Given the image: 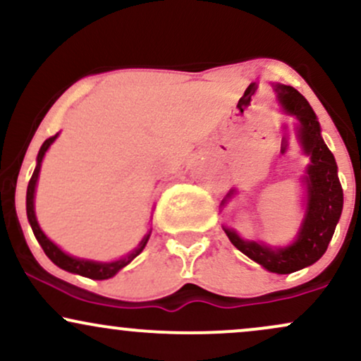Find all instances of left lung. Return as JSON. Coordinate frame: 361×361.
Returning <instances> with one entry per match:
<instances>
[{
  "mask_svg": "<svg viewBox=\"0 0 361 361\" xmlns=\"http://www.w3.org/2000/svg\"><path fill=\"white\" fill-rule=\"evenodd\" d=\"M275 91L285 110L299 120L302 146L310 156L305 176L309 193L305 221L295 243L275 250L255 241H243L227 227H224V231L231 243L247 258L259 263L268 271L285 275L316 263L324 255L343 210V188L338 178L336 161L321 137V127L309 102L292 86L276 85Z\"/></svg>",
  "mask_w": 361,
  "mask_h": 361,
  "instance_id": "1",
  "label": "left lung"
}]
</instances>
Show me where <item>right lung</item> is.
Wrapping results in <instances>:
<instances>
[{
    "label": "right lung",
    "mask_w": 361,
    "mask_h": 361,
    "mask_svg": "<svg viewBox=\"0 0 361 361\" xmlns=\"http://www.w3.org/2000/svg\"><path fill=\"white\" fill-rule=\"evenodd\" d=\"M56 137H57V134L52 135V137H49L42 144V147H40V151H39V156H37V166L34 169V175H32L30 181H28V188H27V217H28V222H30L32 231H34L37 241H39L40 246H42V250H44L45 255L49 256V259H51L52 263H56L57 267L62 268V270L71 271V273H78V275L88 276V279H93V280L111 279V276H114L115 273H117L118 270H122V268L126 267V264L130 263V261L134 259L135 256L142 252L144 246H146V244H147L149 234L142 239V241H140L139 247H135V250L132 251L130 255H127L126 258H122V259H118V261H111V263H97V261L73 258V256L66 255V252H62L59 247H57L56 244H54L51 239H49L47 235H45L42 231H40L39 224H37V219H35V210H34L35 185H37V178H39L40 164H42L45 151H47L49 146H51L54 140H56Z\"/></svg>",
    "instance_id": "right-lung-1"
}]
</instances>
